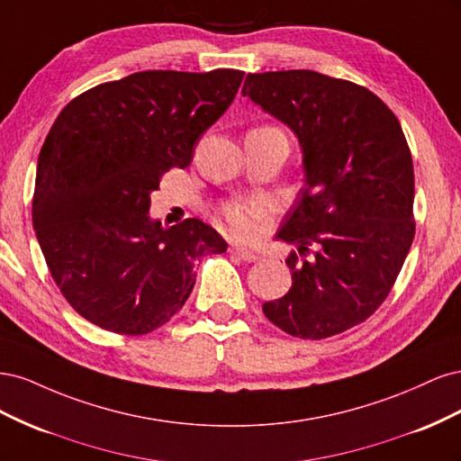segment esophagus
Listing matches in <instances>:
<instances>
[{"label":"esophagus","mask_w":461,"mask_h":461,"mask_svg":"<svg viewBox=\"0 0 461 461\" xmlns=\"http://www.w3.org/2000/svg\"><path fill=\"white\" fill-rule=\"evenodd\" d=\"M229 252L236 258H240L242 261H248V263H254V261L259 259V256L256 252H252V249H248V248H242V246H230Z\"/></svg>","instance_id":"34e87169"}]
</instances>
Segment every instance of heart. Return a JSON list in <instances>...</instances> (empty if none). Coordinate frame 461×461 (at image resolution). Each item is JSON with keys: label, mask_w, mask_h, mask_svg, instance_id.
Segmentation results:
<instances>
[{"label": "heart", "mask_w": 461, "mask_h": 461, "mask_svg": "<svg viewBox=\"0 0 461 461\" xmlns=\"http://www.w3.org/2000/svg\"><path fill=\"white\" fill-rule=\"evenodd\" d=\"M273 213V203L265 198L246 202H225L219 205L217 217L221 225L239 239H254L263 222Z\"/></svg>", "instance_id": "obj_1"}]
</instances>
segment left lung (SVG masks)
<instances>
[{
    "label": "left lung",
    "instance_id": "8db88e82",
    "mask_svg": "<svg viewBox=\"0 0 461 461\" xmlns=\"http://www.w3.org/2000/svg\"><path fill=\"white\" fill-rule=\"evenodd\" d=\"M244 95L296 132L305 186L278 239L292 288L265 302L281 330L321 340L364 323L393 290L413 236V161L400 121L366 86L315 71L248 75Z\"/></svg>",
    "mask_w": 461,
    "mask_h": 461
}]
</instances>
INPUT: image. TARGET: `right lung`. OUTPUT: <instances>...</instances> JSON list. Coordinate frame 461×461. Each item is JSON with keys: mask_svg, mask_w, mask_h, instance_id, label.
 <instances>
[{"mask_svg": "<svg viewBox=\"0 0 461 461\" xmlns=\"http://www.w3.org/2000/svg\"><path fill=\"white\" fill-rule=\"evenodd\" d=\"M244 73L142 71L68 102L40 149L32 225L71 308L109 332L140 337L188 300L196 261L227 242L200 219L148 217L161 176L186 169Z\"/></svg>", "mask_w": 461, "mask_h": 461, "instance_id": "1", "label": "right lung"}]
</instances>
